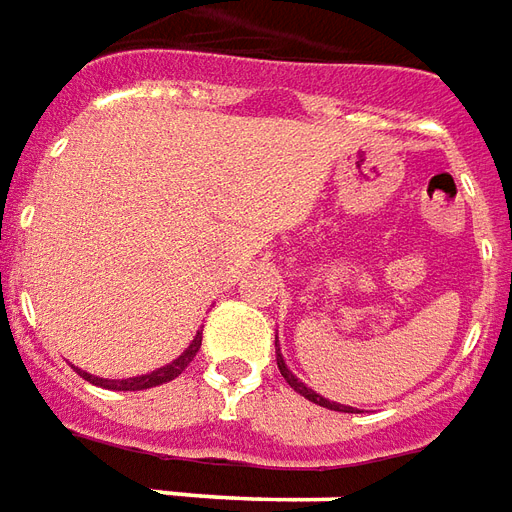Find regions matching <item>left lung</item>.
<instances>
[{
	"instance_id": "8db88e82",
	"label": "left lung",
	"mask_w": 512,
	"mask_h": 512,
	"mask_svg": "<svg viewBox=\"0 0 512 512\" xmlns=\"http://www.w3.org/2000/svg\"><path fill=\"white\" fill-rule=\"evenodd\" d=\"M275 347H278V342H275ZM275 361H278V369H281V375H284V380H286V383H289V386H292V389L297 391V394H303L306 400H311V402H314V405H322V408H331V411L353 413V408H350V405H336V402L325 400V397H320V394H314V391L308 389V386H303V383H300V380H297L295 375H292V372L286 369L284 358H281V353H278V350H275Z\"/></svg>"
}]
</instances>
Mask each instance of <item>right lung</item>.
<instances>
[{"mask_svg":"<svg viewBox=\"0 0 512 512\" xmlns=\"http://www.w3.org/2000/svg\"><path fill=\"white\" fill-rule=\"evenodd\" d=\"M201 350V333L192 339V344L184 350V353L173 361V364L162 366L157 372H151V375H143V378H129V380H101L93 378L88 372H79L82 378L90 380V383H96V386H104V389H115V391H143V389H154V386H162V383H168V380L179 378L181 372L190 366V361L195 358V353Z\"/></svg>","mask_w":512,"mask_h":512,"instance_id":"add662e5","label":"right lung"}]
</instances>
